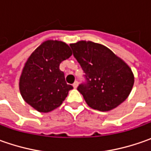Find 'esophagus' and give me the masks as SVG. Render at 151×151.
<instances>
[{
  "mask_svg": "<svg viewBox=\"0 0 151 151\" xmlns=\"http://www.w3.org/2000/svg\"><path fill=\"white\" fill-rule=\"evenodd\" d=\"M78 85H79V82L77 81H76L73 83V87H74V88H77Z\"/></svg>",
  "mask_w": 151,
  "mask_h": 151,
  "instance_id": "obj_1",
  "label": "esophagus"
}]
</instances>
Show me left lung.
<instances>
[{
	"mask_svg": "<svg viewBox=\"0 0 151 151\" xmlns=\"http://www.w3.org/2000/svg\"><path fill=\"white\" fill-rule=\"evenodd\" d=\"M85 72L77 90L87 105L101 112L117 107L130 94L134 77L129 66L106 46L91 41L70 44Z\"/></svg>",
	"mask_w": 151,
	"mask_h": 151,
	"instance_id": "1",
	"label": "left lung"
}]
</instances>
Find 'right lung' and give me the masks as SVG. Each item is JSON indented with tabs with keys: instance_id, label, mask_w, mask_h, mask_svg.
Listing matches in <instances>:
<instances>
[{
	"instance_id": "right-lung-1",
	"label": "right lung",
	"mask_w": 151,
	"mask_h": 151,
	"mask_svg": "<svg viewBox=\"0 0 151 151\" xmlns=\"http://www.w3.org/2000/svg\"><path fill=\"white\" fill-rule=\"evenodd\" d=\"M71 55L70 46L58 40H47L32 52L19 80L21 95L27 104L41 113L60 106L73 86L66 83L60 65Z\"/></svg>"
}]
</instances>
